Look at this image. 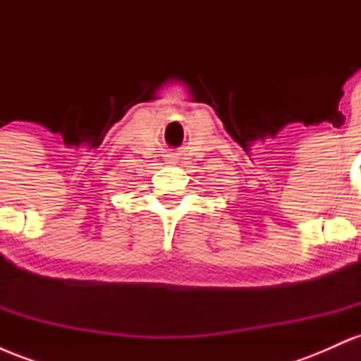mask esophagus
Segmentation results:
<instances>
[{
	"mask_svg": "<svg viewBox=\"0 0 361 361\" xmlns=\"http://www.w3.org/2000/svg\"><path fill=\"white\" fill-rule=\"evenodd\" d=\"M169 161H175V159H169Z\"/></svg>",
	"mask_w": 361,
	"mask_h": 361,
	"instance_id": "1",
	"label": "esophagus"
}]
</instances>
